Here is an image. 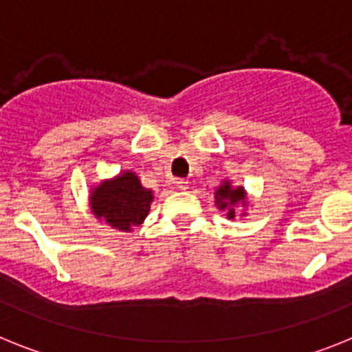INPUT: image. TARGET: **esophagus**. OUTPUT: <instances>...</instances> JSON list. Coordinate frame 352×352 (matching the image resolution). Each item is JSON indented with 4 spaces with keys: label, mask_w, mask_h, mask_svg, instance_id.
Masks as SVG:
<instances>
[{
    "label": "esophagus",
    "mask_w": 352,
    "mask_h": 352,
    "mask_svg": "<svg viewBox=\"0 0 352 352\" xmlns=\"http://www.w3.org/2000/svg\"><path fill=\"white\" fill-rule=\"evenodd\" d=\"M176 185H178L179 190H188V179L186 178H178L176 179Z\"/></svg>",
    "instance_id": "1"
}]
</instances>
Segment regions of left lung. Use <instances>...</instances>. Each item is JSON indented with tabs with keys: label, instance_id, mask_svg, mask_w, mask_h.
<instances>
[{
	"label": "left lung",
	"instance_id": "1",
	"mask_svg": "<svg viewBox=\"0 0 352 352\" xmlns=\"http://www.w3.org/2000/svg\"><path fill=\"white\" fill-rule=\"evenodd\" d=\"M213 197L214 206L223 211L229 220L238 217V208H241L239 217H247L245 210L248 208V194L245 190V186H234L231 179H222V183L214 188Z\"/></svg>",
	"mask_w": 352,
	"mask_h": 352
}]
</instances>
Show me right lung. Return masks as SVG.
I'll use <instances>...</instances> for the list:
<instances>
[{
	"label": "right lung",
	"instance_id": "1",
	"mask_svg": "<svg viewBox=\"0 0 352 352\" xmlns=\"http://www.w3.org/2000/svg\"><path fill=\"white\" fill-rule=\"evenodd\" d=\"M155 194L133 170H121L114 178L96 183L89 190V210L96 220L121 232H132L151 210Z\"/></svg>",
	"mask_w": 352,
	"mask_h": 352
}]
</instances>
